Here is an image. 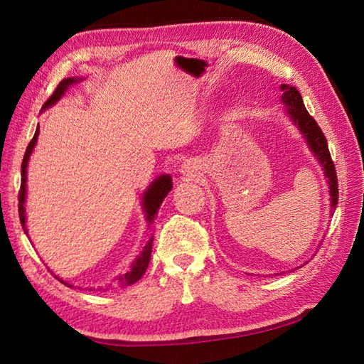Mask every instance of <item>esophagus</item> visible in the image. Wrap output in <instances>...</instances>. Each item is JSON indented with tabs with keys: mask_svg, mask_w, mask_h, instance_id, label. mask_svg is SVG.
Returning a JSON list of instances; mask_svg holds the SVG:
<instances>
[{
	"mask_svg": "<svg viewBox=\"0 0 364 364\" xmlns=\"http://www.w3.org/2000/svg\"><path fill=\"white\" fill-rule=\"evenodd\" d=\"M184 168H188V167H184Z\"/></svg>",
	"mask_w": 364,
	"mask_h": 364,
	"instance_id": "1",
	"label": "esophagus"
}]
</instances>
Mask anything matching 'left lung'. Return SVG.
<instances>
[{
  "instance_id": "obj_1",
  "label": "left lung",
  "mask_w": 364,
  "mask_h": 364,
  "mask_svg": "<svg viewBox=\"0 0 364 364\" xmlns=\"http://www.w3.org/2000/svg\"><path fill=\"white\" fill-rule=\"evenodd\" d=\"M281 90L284 91V95H282V102L287 106L289 115H291V119L297 123L300 132L304 133L308 144H310V149L315 152L319 164L323 165L324 173L329 180L331 205L332 208H336L337 200H338V184H337V173H336L334 162H332L331 152L328 147V139H326L324 133L321 132V128H319L316 120L308 114L299 90L295 88V86H287V85H282Z\"/></svg>"
}]
</instances>
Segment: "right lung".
Listing matches in <instances>:
<instances>
[{
  "label": "right lung",
  "mask_w": 364,
  "mask_h": 364,
  "mask_svg": "<svg viewBox=\"0 0 364 364\" xmlns=\"http://www.w3.org/2000/svg\"><path fill=\"white\" fill-rule=\"evenodd\" d=\"M75 82H77L75 78H64L63 82H60V83L58 85V88L54 90V93H53L51 96H49V100L45 102V107L51 106V104L56 102V101L59 100V97L64 95V91H65L67 88H69V86H70L72 83H75ZM38 132H40V130H38V128H36L33 138H32V141H30V143H28L26 154H23L22 167H21V168H22V171H21L22 178H21V191H19V218H21V225H22V228H23V231H26V232H27V228H26V208H23V202H26L27 164H28L30 154H32L33 147H35L36 139H38ZM171 188H173V186H171L170 176H168V175H162V176L159 178V180H156V181L152 183V186H151L149 189L146 191L143 200H144L146 218L149 220V223L154 220V217H156V213L159 212L160 205H162L164 199H165V197H167V194L170 193ZM151 252H152V237H151V241L147 242L144 250L141 252V255L136 258V260H134V262L132 263L130 271H127V273L123 274V276H119V282H122V284L130 286V284H134V282H136L138 279H141V276L144 274L147 264H149ZM58 279H59V278H58ZM59 281L64 282L63 279H59ZM64 284L69 286V287H73V286H70V284H67V282H64Z\"/></svg>",
  "instance_id": "obj_1"
}]
</instances>
